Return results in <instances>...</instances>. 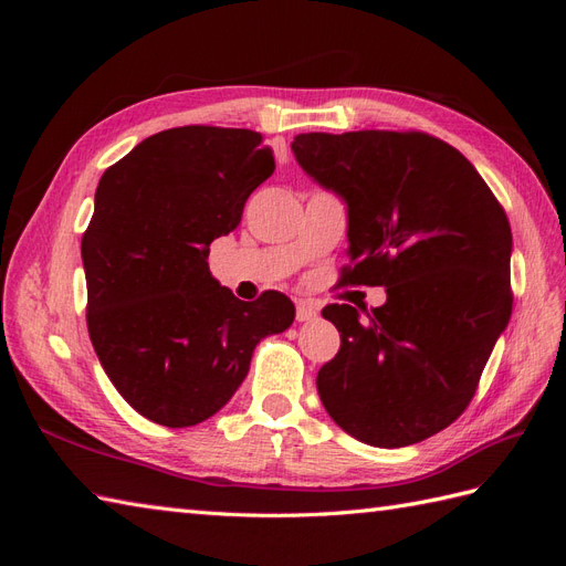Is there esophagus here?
<instances>
[{
	"mask_svg": "<svg viewBox=\"0 0 566 566\" xmlns=\"http://www.w3.org/2000/svg\"><path fill=\"white\" fill-rule=\"evenodd\" d=\"M295 318L300 323H306V321H314L318 318V310L316 306H312L310 302H297V310H295Z\"/></svg>",
	"mask_w": 566,
	"mask_h": 566,
	"instance_id": "1",
	"label": "esophagus"
}]
</instances>
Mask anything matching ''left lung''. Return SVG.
Listing matches in <instances>:
<instances>
[{
    "label": "left lung",
    "mask_w": 566,
    "mask_h": 566,
    "mask_svg": "<svg viewBox=\"0 0 566 566\" xmlns=\"http://www.w3.org/2000/svg\"><path fill=\"white\" fill-rule=\"evenodd\" d=\"M293 153L347 205L342 283L387 287L366 317L349 304L321 312L342 345L318 397L354 439L410 447L468 408L510 321V221L472 163L430 134L310 132Z\"/></svg>",
    "instance_id": "obj_1"
}]
</instances>
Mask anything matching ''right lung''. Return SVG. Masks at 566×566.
Here are the masks:
<instances>
[{
	"label": "right lung",
	"mask_w": 566,
	"mask_h": 566,
	"mask_svg": "<svg viewBox=\"0 0 566 566\" xmlns=\"http://www.w3.org/2000/svg\"><path fill=\"white\" fill-rule=\"evenodd\" d=\"M262 134L175 127L108 167L82 235L87 328L123 399L165 427L212 418L295 304L269 290L243 302L212 279L210 243L241 224L245 200L273 175Z\"/></svg>",
	"instance_id": "right-lung-1"
}]
</instances>
